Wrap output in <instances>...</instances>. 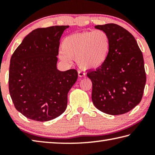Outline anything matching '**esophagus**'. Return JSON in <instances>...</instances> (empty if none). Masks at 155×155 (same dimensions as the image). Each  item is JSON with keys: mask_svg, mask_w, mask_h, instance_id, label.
<instances>
[{"mask_svg": "<svg viewBox=\"0 0 155 155\" xmlns=\"http://www.w3.org/2000/svg\"><path fill=\"white\" fill-rule=\"evenodd\" d=\"M78 75L79 77H83L85 76V73L83 71H80L79 70V71H78Z\"/></svg>", "mask_w": 155, "mask_h": 155, "instance_id": "obj_1", "label": "esophagus"}]
</instances>
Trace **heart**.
I'll return each mask as SVG.
<instances>
[{"label":"heart","instance_id":"heart-1","mask_svg":"<svg viewBox=\"0 0 155 155\" xmlns=\"http://www.w3.org/2000/svg\"><path fill=\"white\" fill-rule=\"evenodd\" d=\"M111 48V38L105 31H83L65 37L60 57L68 62L70 59H76L81 68L94 70L105 64Z\"/></svg>","mask_w":155,"mask_h":155}]
</instances>
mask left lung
Listing matches in <instances>:
<instances>
[{"label": "left lung", "instance_id": "obj_1", "mask_svg": "<svg viewBox=\"0 0 155 155\" xmlns=\"http://www.w3.org/2000/svg\"><path fill=\"white\" fill-rule=\"evenodd\" d=\"M111 38L109 57L103 67L87 74L92 82L91 99L97 109L107 114L121 115L140 103L146 76L143 54L134 37L120 26H95Z\"/></svg>", "mask_w": 155, "mask_h": 155}]
</instances>
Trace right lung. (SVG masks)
Segmentation results:
<instances>
[{"instance_id": "1", "label": "right lung", "mask_w": 155, "mask_h": 155, "mask_svg": "<svg viewBox=\"0 0 155 155\" xmlns=\"http://www.w3.org/2000/svg\"><path fill=\"white\" fill-rule=\"evenodd\" d=\"M69 26L39 28L25 37L10 60L9 91L15 108L27 118L45 122L65 111L78 78L74 69L57 70L60 38Z\"/></svg>"}]
</instances>
